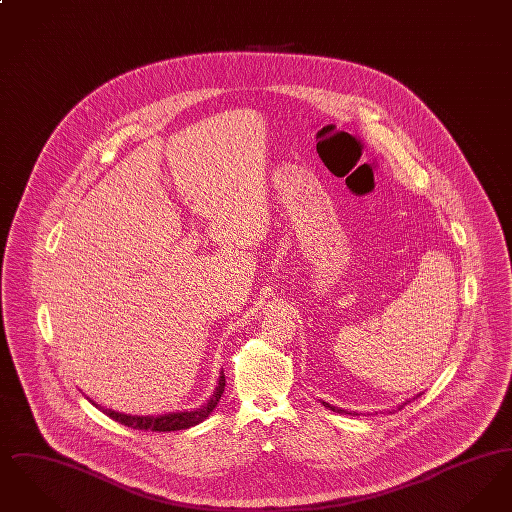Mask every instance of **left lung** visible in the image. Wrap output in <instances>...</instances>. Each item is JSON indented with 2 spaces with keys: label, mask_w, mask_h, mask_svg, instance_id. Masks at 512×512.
<instances>
[{
  "label": "left lung",
  "mask_w": 512,
  "mask_h": 512,
  "mask_svg": "<svg viewBox=\"0 0 512 512\" xmlns=\"http://www.w3.org/2000/svg\"><path fill=\"white\" fill-rule=\"evenodd\" d=\"M416 397H418V395H416ZM407 403H411V401H405V403H401V405L397 407V411H401V409H403V407H405ZM322 405H324V407H328V409H330V411H334V413H345L343 409H338V407H332V405H328V403H324V401H322Z\"/></svg>",
  "instance_id": "8db88e82"
}]
</instances>
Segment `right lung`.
I'll use <instances>...</instances> for the list:
<instances>
[{"mask_svg":"<svg viewBox=\"0 0 512 512\" xmlns=\"http://www.w3.org/2000/svg\"><path fill=\"white\" fill-rule=\"evenodd\" d=\"M224 386H226V380H224V372H220L219 386L213 391V395L209 397V401L205 405H201L199 409L195 411H184V413H169L159 414V416H132V414L115 413L111 409H101L96 403V407L101 409L103 413L107 414L109 418L121 422L128 428H134V430H151V432H176V430H186V428H192L195 424L203 422L209 414L215 411L217 403H219L222 393H224Z\"/></svg>","mask_w":512,"mask_h":512,"instance_id":"1","label":"right lung"}]
</instances>
